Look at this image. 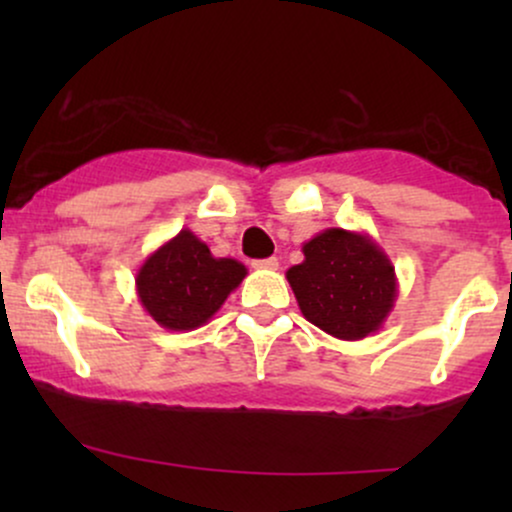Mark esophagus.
<instances>
[{"label":"esophagus","instance_id":"obj_1","mask_svg":"<svg viewBox=\"0 0 512 512\" xmlns=\"http://www.w3.org/2000/svg\"><path fill=\"white\" fill-rule=\"evenodd\" d=\"M255 269H279V260L276 257H267V260H255L252 262Z\"/></svg>","mask_w":512,"mask_h":512}]
</instances>
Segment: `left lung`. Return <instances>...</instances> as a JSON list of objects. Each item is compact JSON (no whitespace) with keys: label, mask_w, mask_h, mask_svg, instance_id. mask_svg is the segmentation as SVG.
<instances>
[{"label":"left lung","mask_w":512,"mask_h":512,"mask_svg":"<svg viewBox=\"0 0 512 512\" xmlns=\"http://www.w3.org/2000/svg\"><path fill=\"white\" fill-rule=\"evenodd\" d=\"M286 272L303 317L344 342L378 332L397 301L395 264L363 231L325 228Z\"/></svg>","instance_id":"obj_1"}]
</instances>
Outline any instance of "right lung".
I'll return each mask as SVG.
<instances>
[{"label": "right lung", "instance_id": "1", "mask_svg": "<svg viewBox=\"0 0 512 512\" xmlns=\"http://www.w3.org/2000/svg\"><path fill=\"white\" fill-rule=\"evenodd\" d=\"M248 269L233 257H214L209 245L182 228L137 269V296L163 330L192 332L221 310Z\"/></svg>", "mask_w": 512, "mask_h": 512}]
</instances>
